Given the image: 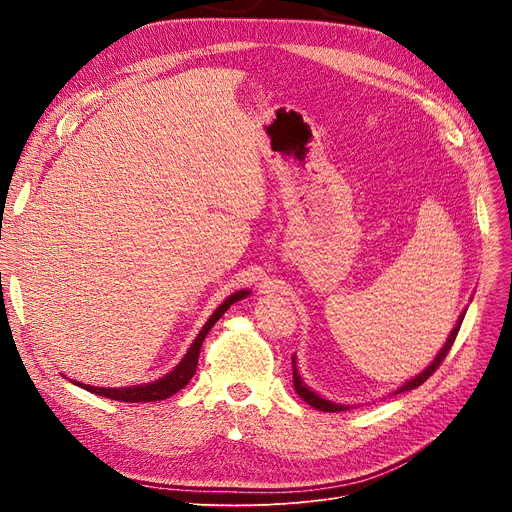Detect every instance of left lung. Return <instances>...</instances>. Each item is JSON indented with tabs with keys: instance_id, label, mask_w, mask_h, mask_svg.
<instances>
[{
	"instance_id": "obj_1",
	"label": "left lung",
	"mask_w": 512,
	"mask_h": 512,
	"mask_svg": "<svg viewBox=\"0 0 512 512\" xmlns=\"http://www.w3.org/2000/svg\"><path fill=\"white\" fill-rule=\"evenodd\" d=\"M463 317H465V313L461 315V319H459V324L454 326V330L450 332V336H448V340H446V344L442 346V351L438 353V357L432 361V365H429L425 371H421L417 378H413L411 382H407L405 386H400L398 390H396V394L398 392H407V390H413V388H417V386H421L429 375H434V371L442 365V361L446 359V355L450 353V348H452V344H454V340H456V334H459V330H461V324H463ZM292 382H294V390H297V394L307 402V405H311V407H315L317 411H326V413H338V411H346V407L344 405H336V402H330V400H326V398H321V396H317L315 392H311L305 384H303V380H301V375H299V371H297V365H294V357H292Z\"/></svg>"
}]
</instances>
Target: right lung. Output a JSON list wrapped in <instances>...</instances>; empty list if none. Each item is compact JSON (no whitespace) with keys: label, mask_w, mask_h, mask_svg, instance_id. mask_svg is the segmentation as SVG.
Wrapping results in <instances>:
<instances>
[{"label":"right lung","mask_w":512,"mask_h":512,"mask_svg":"<svg viewBox=\"0 0 512 512\" xmlns=\"http://www.w3.org/2000/svg\"><path fill=\"white\" fill-rule=\"evenodd\" d=\"M247 294H249V290H238V292L232 294V297H228L218 309H215V313L209 317V321L203 326L199 336L195 338L193 346L188 348V353L184 355L180 365L174 371H170L166 378L155 380V382L145 384V386H134V388H97V386H89V384H76V386L85 388V390H89L93 394L105 396V398L120 400V402H153V400H166V398H170L172 394H176L178 390H182L188 382H191V378H193L195 371H197L201 344H203L205 336L209 334V330L213 328L215 321H218L230 309L232 303L245 299Z\"/></svg>","instance_id":"obj_1"}]
</instances>
